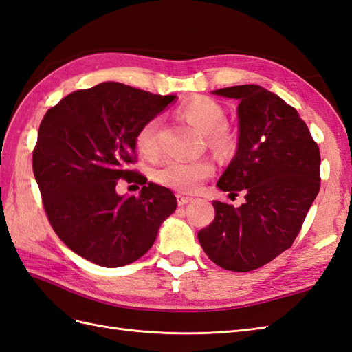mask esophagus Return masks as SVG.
<instances>
[{"label": "esophagus", "instance_id": "esophagus-1", "mask_svg": "<svg viewBox=\"0 0 352 352\" xmlns=\"http://www.w3.org/2000/svg\"><path fill=\"white\" fill-rule=\"evenodd\" d=\"M192 201V198H189V196H184V195H177V202L179 207L186 206V204H189Z\"/></svg>", "mask_w": 352, "mask_h": 352}]
</instances>
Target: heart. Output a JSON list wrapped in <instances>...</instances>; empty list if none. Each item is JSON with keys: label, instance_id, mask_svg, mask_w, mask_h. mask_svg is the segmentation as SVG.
Masks as SVG:
<instances>
[{"label": "heart", "instance_id": "1", "mask_svg": "<svg viewBox=\"0 0 352 352\" xmlns=\"http://www.w3.org/2000/svg\"><path fill=\"white\" fill-rule=\"evenodd\" d=\"M178 118L189 122L206 135L207 144L219 154H230L235 150V135L228 127L226 112L219 102L206 96H196L184 102L177 109ZM159 129L160 120L153 117L139 127L136 133V146L145 157L159 156ZM214 174V163L210 159L178 160L173 159L163 163L156 170V179L165 187L182 193H195L208 177Z\"/></svg>", "mask_w": 352, "mask_h": 352}]
</instances>
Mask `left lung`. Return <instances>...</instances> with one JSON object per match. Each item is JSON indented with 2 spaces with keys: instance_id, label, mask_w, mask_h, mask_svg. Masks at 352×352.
I'll return each instance as SVG.
<instances>
[{
  "instance_id": "obj_1",
  "label": "left lung",
  "mask_w": 352,
  "mask_h": 352,
  "mask_svg": "<svg viewBox=\"0 0 352 352\" xmlns=\"http://www.w3.org/2000/svg\"><path fill=\"white\" fill-rule=\"evenodd\" d=\"M236 99L239 146L217 187L246 202L213 201L214 220L198 232L204 252L231 272H252L292 246L321 186V156L298 112L259 85L213 91Z\"/></svg>"
}]
</instances>
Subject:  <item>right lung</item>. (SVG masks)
<instances>
[{"label": "right lung", "instance_id": "obj_1", "mask_svg": "<svg viewBox=\"0 0 352 352\" xmlns=\"http://www.w3.org/2000/svg\"><path fill=\"white\" fill-rule=\"evenodd\" d=\"M175 96L120 82L78 89L47 109L32 151V170L49 223L79 256L116 268L150 250L163 220L177 208L169 189L138 170L136 133ZM120 179L141 184L138 197H120Z\"/></svg>", "mask_w": 352, "mask_h": 352}]
</instances>
